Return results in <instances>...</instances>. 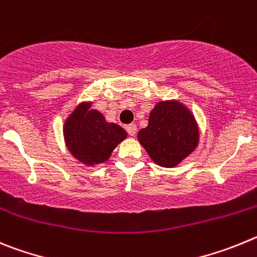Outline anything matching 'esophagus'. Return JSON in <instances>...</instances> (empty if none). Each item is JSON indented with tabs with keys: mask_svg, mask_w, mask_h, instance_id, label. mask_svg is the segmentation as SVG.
I'll list each match as a JSON object with an SVG mask.
<instances>
[{
	"mask_svg": "<svg viewBox=\"0 0 257 257\" xmlns=\"http://www.w3.org/2000/svg\"><path fill=\"white\" fill-rule=\"evenodd\" d=\"M126 133L131 136V137H134L136 136V133H137V125L136 124H129V125H126Z\"/></svg>",
	"mask_w": 257,
	"mask_h": 257,
	"instance_id": "obj_1",
	"label": "esophagus"
}]
</instances>
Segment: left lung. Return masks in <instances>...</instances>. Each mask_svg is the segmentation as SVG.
Here are the masks:
<instances>
[{
	"label": "left lung",
	"mask_w": 257,
	"mask_h": 257,
	"mask_svg": "<svg viewBox=\"0 0 257 257\" xmlns=\"http://www.w3.org/2000/svg\"><path fill=\"white\" fill-rule=\"evenodd\" d=\"M138 140L155 163L172 168L196 149L198 129L191 112L179 102H160Z\"/></svg>",
	"instance_id": "1"
}]
</instances>
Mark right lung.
<instances>
[{
	"label": "right lung",
	"instance_id": "right-lung-1",
	"mask_svg": "<svg viewBox=\"0 0 257 257\" xmlns=\"http://www.w3.org/2000/svg\"><path fill=\"white\" fill-rule=\"evenodd\" d=\"M64 136L73 156L93 165L107 160L126 133L116 124L106 123L101 112L91 110V103H82L66 120Z\"/></svg>",
	"mask_w": 257,
	"mask_h": 257
}]
</instances>
